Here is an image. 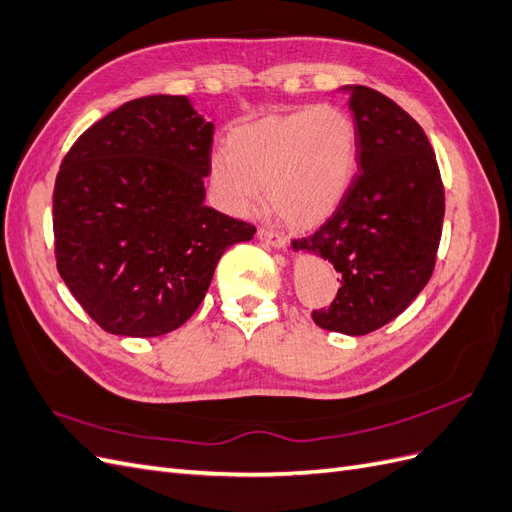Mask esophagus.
<instances>
[{
	"label": "esophagus",
	"instance_id": "34e87169",
	"mask_svg": "<svg viewBox=\"0 0 512 512\" xmlns=\"http://www.w3.org/2000/svg\"><path fill=\"white\" fill-rule=\"evenodd\" d=\"M257 236H259V240H264V242H268V244H272V246H279V248L285 246V242H287L285 233L276 231V229H272V227H259Z\"/></svg>",
	"mask_w": 512,
	"mask_h": 512
}]
</instances>
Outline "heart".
I'll return each instance as SVG.
<instances>
[{"instance_id":"b5f03b06","label":"heart","mask_w":512,"mask_h":512,"mask_svg":"<svg viewBox=\"0 0 512 512\" xmlns=\"http://www.w3.org/2000/svg\"><path fill=\"white\" fill-rule=\"evenodd\" d=\"M358 130L343 107L321 102L238 126L227 154L212 158L210 178L233 212L257 206L268 188L285 221L311 227L337 210L354 178Z\"/></svg>"}]
</instances>
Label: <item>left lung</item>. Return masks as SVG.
<instances>
[{"mask_svg":"<svg viewBox=\"0 0 512 512\" xmlns=\"http://www.w3.org/2000/svg\"><path fill=\"white\" fill-rule=\"evenodd\" d=\"M358 175L328 221L294 248L328 259L341 287L319 328L369 334L386 326L431 279L444 223V184L425 130L371 87H349ZM337 279V281H339Z\"/></svg>","mask_w":512,"mask_h":512,"instance_id":"left-lung-1","label":"left lung"}]
</instances>
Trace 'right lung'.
<instances>
[{
	"instance_id": "1",
	"label": "right lung",
	"mask_w": 512,
	"mask_h": 512,
	"mask_svg": "<svg viewBox=\"0 0 512 512\" xmlns=\"http://www.w3.org/2000/svg\"><path fill=\"white\" fill-rule=\"evenodd\" d=\"M214 126L186 96L124 102L62 160L53 191L57 272L96 324L160 337L191 317L231 244L255 225L203 206Z\"/></svg>"
}]
</instances>
